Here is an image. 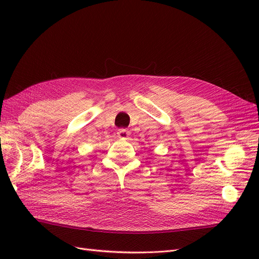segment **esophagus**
Here are the masks:
<instances>
[{
	"label": "esophagus",
	"mask_w": 259,
	"mask_h": 259,
	"mask_svg": "<svg viewBox=\"0 0 259 259\" xmlns=\"http://www.w3.org/2000/svg\"><path fill=\"white\" fill-rule=\"evenodd\" d=\"M128 135H130L128 131L125 128H120L119 132H117V136H119V138H121V139H127Z\"/></svg>",
	"instance_id": "esophagus-1"
}]
</instances>
